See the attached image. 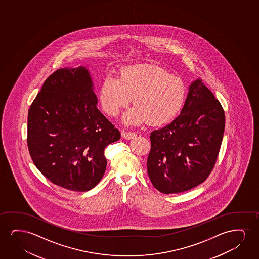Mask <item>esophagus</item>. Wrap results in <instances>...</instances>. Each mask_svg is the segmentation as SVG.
<instances>
[{
  "instance_id": "esophagus-1",
  "label": "esophagus",
  "mask_w": 259,
  "mask_h": 259,
  "mask_svg": "<svg viewBox=\"0 0 259 259\" xmlns=\"http://www.w3.org/2000/svg\"><path fill=\"white\" fill-rule=\"evenodd\" d=\"M121 135H122V137H123L124 139H125V140H131V139L135 138V137L137 136V135H136L135 133L126 131H122V133H121Z\"/></svg>"
}]
</instances>
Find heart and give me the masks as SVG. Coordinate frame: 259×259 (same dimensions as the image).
<instances>
[{"label": "heart", "instance_id": "obj_1", "mask_svg": "<svg viewBox=\"0 0 259 259\" xmlns=\"http://www.w3.org/2000/svg\"><path fill=\"white\" fill-rule=\"evenodd\" d=\"M187 97L182 78L156 64H142L122 68L118 78L107 77L100 88L99 100L110 117H117L131 98L135 104L123 117L125 124L149 122L162 125L180 113Z\"/></svg>", "mask_w": 259, "mask_h": 259}]
</instances>
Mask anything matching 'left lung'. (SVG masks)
<instances>
[{"label": "left lung", "mask_w": 259, "mask_h": 259, "mask_svg": "<svg viewBox=\"0 0 259 259\" xmlns=\"http://www.w3.org/2000/svg\"><path fill=\"white\" fill-rule=\"evenodd\" d=\"M224 130L223 108L202 79H196L181 114L150 134L147 167L153 186L163 194H177L202 183L215 165Z\"/></svg>", "instance_id": "8db88e82"}]
</instances>
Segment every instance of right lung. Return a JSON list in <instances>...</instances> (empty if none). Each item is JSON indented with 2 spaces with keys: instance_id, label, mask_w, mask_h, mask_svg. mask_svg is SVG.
<instances>
[{
  "instance_id": "right-lung-1",
  "label": "right lung",
  "mask_w": 259,
  "mask_h": 259,
  "mask_svg": "<svg viewBox=\"0 0 259 259\" xmlns=\"http://www.w3.org/2000/svg\"><path fill=\"white\" fill-rule=\"evenodd\" d=\"M96 104L89 70L78 66L50 75L29 109L32 162L48 180L68 190L95 188L106 170L104 149L121 137Z\"/></svg>"
}]
</instances>
